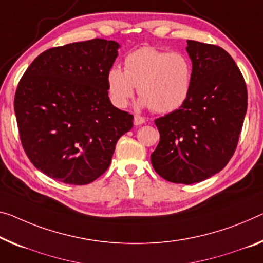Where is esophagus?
<instances>
[{"mask_svg":"<svg viewBox=\"0 0 263 263\" xmlns=\"http://www.w3.org/2000/svg\"><path fill=\"white\" fill-rule=\"evenodd\" d=\"M144 122H145V120H144V118H142V116H140V115L134 116V124H135V126H140V124H142Z\"/></svg>","mask_w":263,"mask_h":263,"instance_id":"obj_1","label":"esophagus"}]
</instances>
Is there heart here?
<instances>
[{"label": "heart", "instance_id": "obj_1", "mask_svg": "<svg viewBox=\"0 0 263 263\" xmlns=\"http://www.w3.org/2000/svg\"><path fill=\"white\" fill-rule=\"evenodd\" d=\"M193 67L187 55L143 47L124 60V71L110 68L107 75L111 102L124 108L134 96L135 87L141 104L155 112H171L185 102L191 92Z\"/></svg>", "mask_w": 263, "mask_h": 263}]
</instances>
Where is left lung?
Returning a JSON list of instances; mask_svg holds the SVG:
<instances>
[{"instance_id": "obj_1", "label": "left lung", "mask_w": 263, "mask_h": 263, "mask_svg": "<svg viewBox=\"0 0 263 263\" xmlns=\"http://www.w3.org/2000/svg\"><path fill=\"white\" fill-rule=\"evenodd\" d=\"M187 43L193 62L191 92L179 109L155 120L160 142L151 160L164 180L192 184L215 175L232 159L248 95L227 51L192 40Z\"/></svg>"}]
</instances>
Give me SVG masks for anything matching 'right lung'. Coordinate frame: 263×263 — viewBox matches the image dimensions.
Here are the masks:
<instances>
[{
	"mask_svg": "<svg viewBox=\"0 0 263 263\" xmlns=\"http://www.w3.org/2000/svg\"><path fill=\"white\" fill-rule=\"evenodd\" d=\"M120 44L94 39L50 48L20 80L14 108L22 147L51 179L82 185L111 162L134 116L108 98V71Z\"/></svg>",
	"mask_w": 263,
	"mask_h": 263,
	"instance_id": "1",
	"label": "right lung"
}]
</instances>
